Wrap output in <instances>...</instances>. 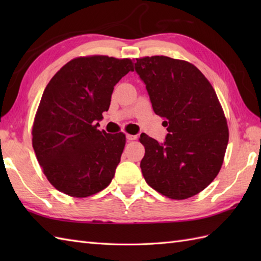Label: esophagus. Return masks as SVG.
Returning a JSON list of instances; mask_svg holds the SVG:
<instances>
[{
    "label": "esophagus",
    "instance_id": "34e87169",
    "mask_svg": "<svg viewBox=\"0 0 261 261\" xmlns=\"http://www.w3.org/2000/svg\"><path fill=\"white\" fill-rule=\"evenodd\" d=\"M137 138H138V137H137V136H134V135H129V134L126 135V139L130 140V141H131V140H136Z\"/></svg>",
    "mask_w": 261,
    "mask_h": 261
}]
</instances>
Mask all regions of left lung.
<instances>
[{"label":"left lung","instance_id":"obj_1","mask_svg":"<svg viewBox=\"0 0 261 261\" xmlns=\"http://www.w3.org/2000/svg\"><path fill=\"white\" fill-rule=\"evenodd\" d=\"M154 113L168 135L160 143L146 134L140 167L147 184L171 199H186L206 188L222 167L228 122L213 86L193 64L166 56L136 58Z\"/></svg>","mask_w":261,"mask_h":261}]
</instances>
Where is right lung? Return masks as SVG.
I'll return each instance as SVG.
<instances>
[{"label": "right lung", "instance_id": "1", "mask_svg": "<svg viewBox=\"0 0 261 261\" xmlns=\"http://www.w3.org/2000/svg\"><path fill=\"white\" fill-rule=\"evenodd\" d=\"M134 70L129 58L77 57L48 83L32 125V147L49 182L71 197L94 195L110 185L125 135L97 129L114 86Z\"/></svg>", "mask_w": 261, "mask_h": 261}]
</instances>
